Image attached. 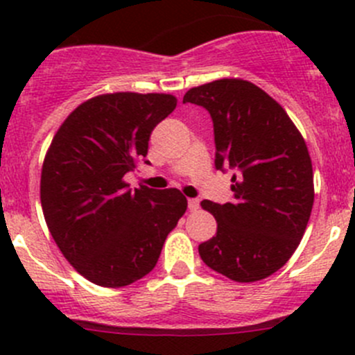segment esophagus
Masks as SVG:
<instances>
[{
    "label": "esophagus",
    "mask_w": 355,
    "mask_h": 355,
    "mask_svg": "<svg viewBox=\"0 0 355 355\" xmlns=\"http://www.w3.org/2000/svg\"><path fill=\"white\" fill-rule=\"evenodd\" d=\"M189 209H191V211L199 209V199H196V198L189 199Z\"/></svg>",
    "instance_id": "esophagus-1"
}]
</instances>
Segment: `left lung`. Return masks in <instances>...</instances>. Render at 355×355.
Wrapping results in <instances>:
<instances>
[{
  "label": "left lung",
  "mask_w": 355,
  "mask_h": 355,
  "mask_svg": "<svg viewBox=\"0 0 355 355\" xmlns=\"http://www.w3.org/2000/svg\"><path fill=\"white\" fill-rule=\"evenodd\" d=\"M184 103L213 118L218 170L230 166L234 202L202 200L216 218L199 245L211 270L241 284L268 278L300 244L314 202L313 164L287 111L252 82L220 78L192 87Z\"/></svg>",
  "instance_id": "obj_1"
}]
</instances>
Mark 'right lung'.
<instances>
[{
	"instance_id": "1",
	"label": "right lung",
	"mask_w": 355,
	"mask_h": 355,
	"mask_svg": "<svg viewBox=\"0 0 355 355\" xmlns=\"http://www.w3.org/2000/svg\"><path fill=\"white\" fill-rule=\"evenodd\" d=\"M175 106L171 94L96 96L53 137L41 171L42 213L68 263L92 284L120 288L146 277L187 209L177 189H130L123 180Z\"/></svg>"
}]
</instances>
